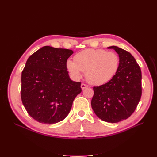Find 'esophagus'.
Instances as JSON below:
<instances>
[{
	"instance_id": "esophagus-1",
	"label": "esophagus",
	"mask_w": 157,
	"mask_h": 157,
	"mask_svg": "<svg viewBox=\"0 0 157 157\" xmlns=\"http://www.w3.org/2000/svg\"><path fill=\"white\" fill-rule=\"evenodd\" d=\"M87 87H88V85L85 84H84V83H82V84H81V88H82V90H84L85 88H86Z\"/></svg>"
}]
</instances>
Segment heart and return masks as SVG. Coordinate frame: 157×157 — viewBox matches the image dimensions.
<instances>
[{"label":"heart","instance_id":"1","mask_svg":"<svg viewBox=\"0 0 157 157\" xmlns=\"http://www.w3.org/2000/svg\"><path fill=\"white\" fill-rule=\"evenodd\" d=\"M75 62L68 59L66 68L73 79L78 80L85 72L87 81L95 86L108 82L115 77L120 67V58L113 52L103 49H89L79 52Z\"/></svg>","mask_w":157,"mask_h":157}]
</instances>
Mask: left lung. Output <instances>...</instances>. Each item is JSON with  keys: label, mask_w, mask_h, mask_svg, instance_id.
<instances>
[{"label": "left lung", "mask_w": 157, "mask_h": 157, "mask_svg": "<svg viewBox=\"0 0 157 157\" xmlns=\"http://www.w3.org/2000/svg\"><path fill=\"white\" fill-rule=\"evenodd\" d=\"M120 58V67L111 80L101 86L94 87L91 105L102 121L117 123L127 119L134 112L141 96V71L133 56L116 46Z\"/></svg>", "instance_id": "left-lung-1"}]
</instances>
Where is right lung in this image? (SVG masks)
Here are the masks:
<instances>
[{
  "label": "right lung",
  "instance_id": "1",
  "mask_svg": "<svg viewBox=\"0 0 157 157\" xmlns=\"http://www.w3.org/2000/svg\"><path fill=\"white\" fill-rule=\"evenodd\" d=\"M73 54L71 50L45 46L27 60L21 73V98L36 121L52 124L63 121L81 92V83L73 81L66 68Z\"/></svg>",
  "mask_w": 157,
  "mask_h": 157
}]
</instances>
